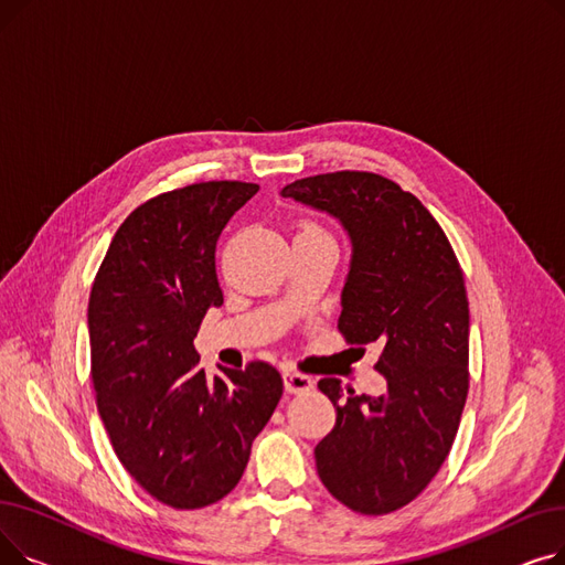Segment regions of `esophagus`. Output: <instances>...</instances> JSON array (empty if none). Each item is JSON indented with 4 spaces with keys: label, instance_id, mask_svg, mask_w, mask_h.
Returning a JSON list of instances; mask_svg holds the SVG:
<instances>
[{
    "label": "esophagus",
    "instance_id": "1",
    "mask_svg": "<svg viewBox=\"0 0 565 565\" xmlns=\"http://www.w3.org/2000/svg\"><path fill=\"white\" fill-rule=\"evenodd\" d=\"M284 387L288 394H305L313 390V380L300 371H286L284 373Z\"/></svg>",
    "mask_w": 565,
    "mask_h": 565
}]
</instances>
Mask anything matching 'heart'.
<instances>
[{
    "instance_id": "heart-1",
    "label": "heart",
    "mask_w": 565,
    "mask_h": 565,
    "mask_svg": "<svg viewBox=\"0 0 565 565\" xmlns=\"http://www.w3.org/2000/svg\"><path fill=\"white\" fill-rule=\"evenodd\" d=\"M305 228H318V226H311V224H309V226H305ZM318 231H320V228H318Z\"/></svg>"
}]
</instances>
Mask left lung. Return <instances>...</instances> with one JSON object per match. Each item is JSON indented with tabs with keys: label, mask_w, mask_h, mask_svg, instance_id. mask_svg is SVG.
<instances>
[{
	"label": "left lung",
	"mask_w": 565,
	"mask_h": 565,
	"mask_svg": "<svg viewBox=\"0 0 565 565\" xmlns=\"http://www.w3.org/2000/svg\"><path fill=\"white\" fill-rule=\"evenodd\" d=\"M337 217L352 258L339 332L382 348V396H358L339 377L318 390L337 424L316 447L318 477L343 507L384 515L417 499L447 460L469 390V302L449 237L426 205L369 171L309 175L281 190Z\"/></svg>",
	"instance_id": "left-lung-1"
}]
</instances>
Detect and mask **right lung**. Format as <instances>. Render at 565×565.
<instances>
[{
	"mask_svg": "<svg viewBox=\"0 0 565 565\" xmlns=\"http://www.w3.org/2000/svg\"><path fill=\"white\" fill-rule=\"evenodd\" d=\"M258 192L207 181L148 199L118 226L88 298L100 419L130 477L171 509L226 497L284 394L265 362L207 380L194 337L224 295L215 247Z\"/></svg>",
	"mask_w": 565,
	"mask_h": 565,
	"instance_id": "1",
	"label": "right lung"
}]
</instances>
